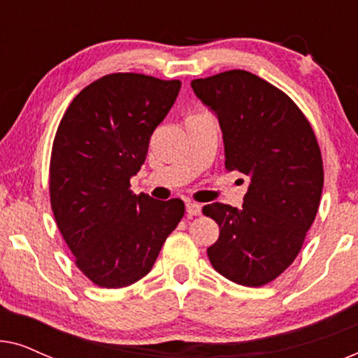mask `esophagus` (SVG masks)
Listing matches in <instances>:
<instances>
[{"label": "esophagus", "mask_w": 358, "mask_h": 358, "mask_svg": "<svg viewBox=\"0 0 358 358\" xmlns=\"http://www.w3.org/2000/svg\"><path fill=\"white\" fill-rule=\"evenodd\" d=\"M200 210H202L200 208V205L192 202V200H187V202H185V212H187L189 217H197Z\"/></svg>", "instance_id": "34e87169"}]
</instances>
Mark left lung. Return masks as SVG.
<instances>
[{
	"label": "left lung",
	"mask_w": 358,
	"mask_h": 358,
	"mask_svg": "<svg viewBox=\"0 0 358 358\" xmlns=\"http://www.w3.org/2000/svg\"><path fill=\"white\" fill-rule=\"evenodd\" d=\"M190 86L217 115L224 168L249 178L243 208L218 202L202 208L220 227L208 259L228 280L266 285L295 261L320 207L324 173L315 131L285 92L249 71Z\"/></svg>",
	"instance_id": "obj_1"
}]
</instances>
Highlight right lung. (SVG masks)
<instances>
[{
	"label": "right lung",
	"instance_id": "right-lung-1",
	"mask_svg": "<svg viewBox=\"0 0 358 358\" xmlns=\"http://www.w3.org/2000/svg\"><path fill=\"white\" fill-rule=\"evenodd\" d=\"M180 81L112 73L86 86L58 125L50 203L80 271L102 288L129 287L151 271L184 202L130 190Z\"/></svg>",
	"mask_w": 358,
	"mask_h": 358
}]
</instances>
